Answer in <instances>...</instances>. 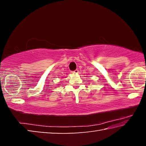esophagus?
Here are the masks:
<instances>
[{"instance_id":"34e87169","label":"esophagus","mask_w":146,"mask_h":146,"mask_svg":"<svg viewBox=\"0 0 146 146\" xmlns=\"http://www.w3.org/2000/svg\"><path fill=\"white\" fill-rule=\"evenodd\" d=\"M78 73V70H75L72 71V73L73 74H77Z\"/></svg>"}]
</instances>
